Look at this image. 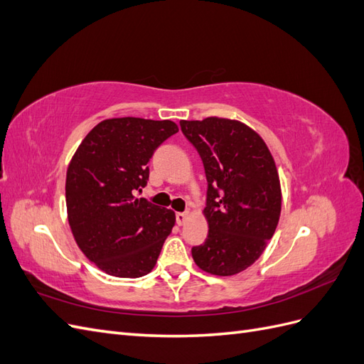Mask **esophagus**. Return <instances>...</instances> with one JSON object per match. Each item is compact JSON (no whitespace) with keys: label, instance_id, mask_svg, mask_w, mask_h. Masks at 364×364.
I'll list each match as a JSON object with an SVG mask.
<instances>
[{"label":"esophagus","instance_id":"1","mask_svg":"<svg viewBox=\"0 0 364 364\" xmlns=\"http://www.w3.org/2000/svg\"><path fill=\"white\" fill-rule=\"evenodd\" d=\"M186 218H188V214H186V213H176V222H178L179 226L185 225Z\"/></svg>","mask_w":364,"mask_h":364}]
</instances>
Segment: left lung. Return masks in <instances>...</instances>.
Returning a JSON list of instances; mask_svg holds the SVG:
<instances>
[{"label":"left lung","mask_w":364,"mask_h":364,"mask_svg":"<svg viewBox=\"0 0 364 364\" xmlns=\"http://www.w3.org/2000/svg\"><path fill=\"white\" fill-rule=\"evenodd\" d=\"M196 147L208 181V237L191 249L202 270L230 277L255 262L273 237L281 215L277 165L266 142L235 119L181 121Z\"/></svg>","instance_id":"8db88e82"}]
</instances>
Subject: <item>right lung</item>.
I'll return each instance as SVG.
<instances>
[{
  "instance_id": "1",
  "label": "right lung",
  "mask_w": 364,
  "mask_h": 364,
  "mask_svg": "<svg viewBox=\"0 0 364 364\" xmlns=\"http://www.w3.org/2000/svg\"><path fill=\"white\" fill-rule=\"evenodd\" d=\"M178 132L170 119H105L71 159L68 222L86 258L107 274L139 278L155 267L176 217L135 193L147 185L153 151Z\"/></svg>"
}]
</instances>
